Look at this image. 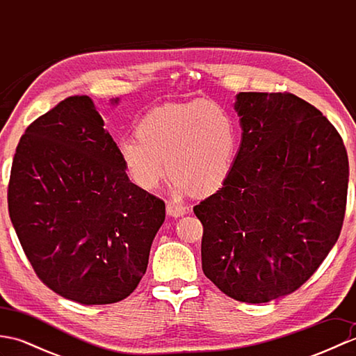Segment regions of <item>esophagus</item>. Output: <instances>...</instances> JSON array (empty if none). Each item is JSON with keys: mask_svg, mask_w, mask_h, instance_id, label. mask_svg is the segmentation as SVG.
<instances>
[{"mask_svg": "<svg viewBox=\"0 0 356 356\" xmlns=\"http://www.w3.org/2000/svg\"><path fill=\"white\" fill-rule=\"evenodd\" d=\"M166 213L172 217H180L188 213V207L180 205V203L176 202H166Z\"/></svg>", "mask_w": 356, "mask_h": 356, "instance_id": "34e87169", "label": "esophagus"}]
</instances>
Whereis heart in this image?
Listing matches in <instances>:
<instances>
[{
	"label": "heart",
	"instance_id": "obj_1",
	"mask_svg": "<svg viewBox=\"0 0 356 356\" xmlns=\"http://www.w3.org/2000/svg\"><path fill=\"white\" fill-rule=\"evenodd\" d=\"M237 143L236 120L223 105L194 101L148 113L138 138L120 139L118 147L136 185L156 190L170 171L172 190L180 195L218 190L232 170Z\"/></svg>",
	"mask_w": 356,
	"mask_h": 356
}]
</instances>
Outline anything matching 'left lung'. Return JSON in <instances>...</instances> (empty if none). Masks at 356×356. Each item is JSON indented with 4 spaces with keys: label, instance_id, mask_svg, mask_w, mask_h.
<instances>
[{
    "label": "left lung",
    "instance_id": "8db88e82",
    "mask_svg": "<svg viewBox=\"0 0 356 356\" xmlns=\"http://www.w3.org/2000/svg\"><path fill=\"white\" fill-rule=\"evenodd\" d=\"M241 145L222 188L194 207L202 269L228 297L300 289L343 228L349 159L337 128L292 93L237 95Z\"/></svg>",
    "mask_w": 356,
    "mask_h": 356
}]
</instances>
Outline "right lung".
Listing matches in <instances>:
<instances>
[{
  "label": "right lung",
  "mask_w": 356,
  "mask_h": 356,
  "mask_svg": "<svg viewBox=\"0 0 356 356\" xmlns=\"http://www.w3.org/2000/svg\"><path fill=\"white\" fill-rule=\"evenodd\" d=\"M9 216L35 274L81 305L127 298L147 270L165 202L130 182L92 97L74 95L21 136Z\"/></svg>",
  "instance_id": "add662e5"
}]
</instances>
